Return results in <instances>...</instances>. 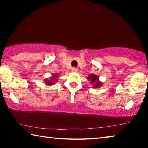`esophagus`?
Segmentation results:
<instances>
[{"label":"esophagus","mask_w":148,"mask_h":148,"mask_svg":"<svg viewBox=\"0 0 148 148\" xmlns=\"http://www.w3.org/2000/svg\"><path fill=\"white\" fill-rule=\"evenodd\" d=\"M72 72H77V69L76 68V67H72Z\"/></svg>","instance_id":"1"}]
</instances>
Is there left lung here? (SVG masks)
Returning a JSON list of instances; mask_svg holds the SVG:
<instances>
[{"mask_svg":"<svg viewBox=\"0 0 148 148\" xmlns=\"http://www.w3.org/2000/svg\"><path fill=\"white\" fill-rule=\"evenodd\" d=\"M89 80H91V82L92 84H95L94 85H95V87H95V88H98L99 87H100L101 86V83H100V82H98V79H99V77H97V76H95V75H90V76H89Z\"/></svg>","mask_w":148,"mask_h":148,"instance_id":"1","label":"left lung"}]
</instances>
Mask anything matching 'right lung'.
<instances>
[{"mask_svg":"<svg viewBox=\"0 0 148 148\" xmlns=\"http://www.w3.org/2000/svg\"><path fill=\"white\" fill-rule=\"evenodd\" d=\"M56 77H57V76H53V77H51V79H50V80H49V79H47V80H46V84L47 85H52L53 84V80L54 81V80H56Z\"/></svg>","mask_w":148,"mask_h":148,"instance_id":"right-lung-1","label":"right lung"}]
</instances>
